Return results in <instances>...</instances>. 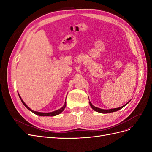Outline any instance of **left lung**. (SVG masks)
<instances>
[{
	"mask_svg": "<svg viewBox=\"0 0 152 152\" xmlns=\"http://www.w3.org/2000/svg\"><path fill=\"white\" fill-rule=\"evenodd\" d=\"M130 102V101H129ZM129 102L127 103H129ZM126 104L125 105H123L122 107H121L119 108H113V109H110V110H103V109H101V108H99L98 107H94V106H93V104H92V103L89 102V104L91 106V107L93 108L94 111L96 112H99V113H111V112H117L118 111V110H121V108H122L124 107H125V106L127 104Z\"/></svg>",
	"mask_w": 152,
	"mask_h": 152,
	"instance_id": "1",
	"label": "left lung"
}]
</instances>
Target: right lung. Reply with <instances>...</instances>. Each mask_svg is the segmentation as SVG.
<instances>
[{
    "mask_svg": "<svg viewBox=\"0 0 152 152\" xmlns=\"http://www.w3.org/2000/svg\"><path fill=\"white\" fill-rule=\"evenodd\" d=\"M19 95V97H20V99H21V102L23 103V104L25 106V107L27 108V109H28L30 111H31V112H33L34 113H35V114H36V115H39V116H49V117H53V116H56V115H58V114H59V113H61L64 110H65V107H66V102H65V104H64L63 106V107H61L60 109H58V110H56V111H54V112H49V113H42V112H35V111H34V110H32L31 109H30L28 106H27L25 103V102H23V101L22 99H21V98L20 97V94H18Z\"/></svg>",
    "mask_w": 152,
    "mask_h": 152,
    "instance_id": "right-lung-1",
    "label": "right lung"
}]
</instances>
